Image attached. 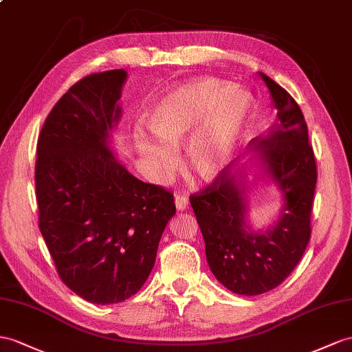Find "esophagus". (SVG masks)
<instances>
[{
	"mask_svg": "<svg viewBox=\"0 0 352 352\" xmlns=\"http://www.w3.org/2000/svg\"><path fill=\"white\" fill-rule=\"evenodd\" d=\"M175 206L178 211H184L188 208V199L186 195H175Z\"/></svg>",
	"mask_w": 352,
	"mask_h": 352,
	"instance_id": "34e87169",
	"label": "esophagus"
}]
</instances>
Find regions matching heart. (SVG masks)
<instances>
[{"label": "heart", "mask_w": 352, "mask_h": 352, "mask_svg": "<svg viewBox=\"0 0 352 352\" xmlns=\"http://www.w3.org/2000/svg\"><path fill=\"white\" fill-rule=\"evenodd\" d=\"M254 98L217 78H197L169 90L150 111L153 132L137 129L135 148L153 177L164 183L179 165L175 148L187 142L190 168L204 179L217 178L244 142Z\"/></svg>", "instance_id": "b5f03b06"}]
</instances>
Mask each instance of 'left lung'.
<instances>
[{
	"label": "left lung",
	"instance_id": "left-lung-1",
	"mask_svg": "<svg viewBox=\"0 0 352 352\" xmlns=\"http://www.w3.org/2000/svg\"><path fill=\"white\" fill-rule=\"evenodd\" d=\"M258 74L272 96L276 120L266 137L250 142V162L258 168L251 183L276 186L283 197L278 220L267 230H254L248 223L247 164L235 170L232 164L228 165L208 187L190 196L211 272L230 292L242 296L274 290L300 262L311 236L317 184V166L302 110L285 89L266 74Z\"/></svg>",
	"mask_w": 352,
	"mask_h": 352
}]
</instances>
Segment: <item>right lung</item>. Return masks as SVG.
<instances>
[{
    "label": "right lung",
    "mask_w": 352,
    "mask_h": 352,
    "mask_svg": "<svg viewBox=\"0 0 352 352\" xmlns=\"http://www.w3.org/2000/svg\"><path fill=\"white\" fill-rule=\"evenodd\" d=\"M124 69L90 74L52 108L37 144L38 226L64 284L82 299L119 303L156 262L174 196L133 177L114 156Z\"/></svg>",
    "instance_id": "1"
}]
</instances>
